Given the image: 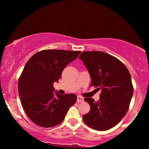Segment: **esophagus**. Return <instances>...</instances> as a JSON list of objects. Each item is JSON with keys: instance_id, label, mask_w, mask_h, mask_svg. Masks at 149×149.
<instances>
[{"instance_id": "obj_1", "label": "esophagus", "mask_w": 149, "mask_h": 149, "mask_svg": "<svg viewBox=\"0 0 149 149\" xmlns=\"http://www.w3.org/2000/svg\"><path fill=\"white\" fill-rule=\"evenodd\" d=\"M83 101H84V98H83V97L80 96V95H79V96H77V102H78V103L83 102Z\"/></svg>"}]
</instances>
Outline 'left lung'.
I'll list each match as a JSON object with an SVG mask.
<instances>
[{
  "instance_id": "left-lung-1",
  "label": "left lung",
  "mask_w": 149,
  "mask_h": 149,
  "mask_svg": "<svg viewBox=\"0 0 149 149\" xmlns=\"http://www.w3.org/2000/svg\"><path fill=\"white\" fill-rule=\"evenodd\" d=\"M79 58L90 74V86L102 91L98 101L89 97L84 99L90 105V111L83 115V121L97 131L111 129L129 109L134 92L129 70L117 58L102 52H82Z\"/></svg>"
}]
</instances>
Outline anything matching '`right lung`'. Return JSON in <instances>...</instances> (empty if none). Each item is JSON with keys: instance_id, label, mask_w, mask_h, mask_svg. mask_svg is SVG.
<instances>
[{"instance_id": "1", "label": "right lung", "mask_w": 149, "mask_h": 149, "mask_svg": "<svg viewBox=\"0 0 149 149\" xmlns=\"http://www.w3.org/2000/svg\"><path fill=\"white\" fill-rule=\"evenodd\" d=\"M81 51L45 49L33 55L24 66L18 92L28 118L38 126L52 127L62 123L69 108L77 101L74 93L54 95V83L58 81L69 63Z\"/></svg>"}]
</instances>
